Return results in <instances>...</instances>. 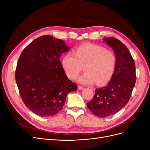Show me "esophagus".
<instances>
[{
  "label": "esophagus",
  "instance_id": "obj_1",
  "mask_svg": "<svg viewBox=\"0 0 150 150\" xmlns=\"http://www.w3.org/2000/svg\"><path fill=\"white\" fill-rule=\"evenodd\" d=\"M83 86H78V89L79 90H82V89H83Z\"/></svg>",
  "mask_w": 150,
  "mask_h": 150
}]
</instances>
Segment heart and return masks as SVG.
<instances>
[{
  "label": "heart",
  "instance_id": "b5f03b06",
  "mask_svg": "<svg viewBox=\"0 0 150 150\" xmlns=\"http://www.w3.org/2000/svg\"><path fill=\"white\" fill-rule=\"evenodd\" d=\"M73 54H65L62 59V67L70 79L78 78L83 67L85 72L79 78V83L96 82L101 86L111 81L116 66V57L111 51L99 45L85 44L77 47Z\"/></svg>",
  "mask_w": 150,
  "mask_h": 150
}]
</instances>
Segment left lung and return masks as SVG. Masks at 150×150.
Returning a JSON list of instances; mask_svg holds the SVG:
<instances>
[{
    "mask_svg": "<svg viewBox=\"0 0 150 150\" xmlns=\"http://www.w3.org/2000/svg\"><path fill=\"white\" fill-rule=\"evenodd\" d=\"M115 52L116 66L114 75L108 85L95 90L87 107L94 115L106 117L116 114L128 103L135 85V63L128 49L115 38H105Z\"/></svg>",
    "mask_w": 150,
    "mask_h": 150,
    "instance_id": "obj_1",
    "label": "left lung"
}]
</instances>
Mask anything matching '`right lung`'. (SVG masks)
<instances>
[{
  "label": "right lung",
  "mask_w": 150,
  "mask_h": 150,
  "mask_svg": "<svg viewBox=\"0 0 150 150\" xmlns=\"http://www.w3.org/2000/svg\"><path fill=\"white\" fill-rule=\"evenodd\" d=\"M69 49L61 39L44 35L22 51L17 62L16 81L22 101L35 114L56 115L64 105L67 94L78 89L67 78L59 59Z\"/></svg>",
  "instance_id": "add662e5"
}]
</instances>
